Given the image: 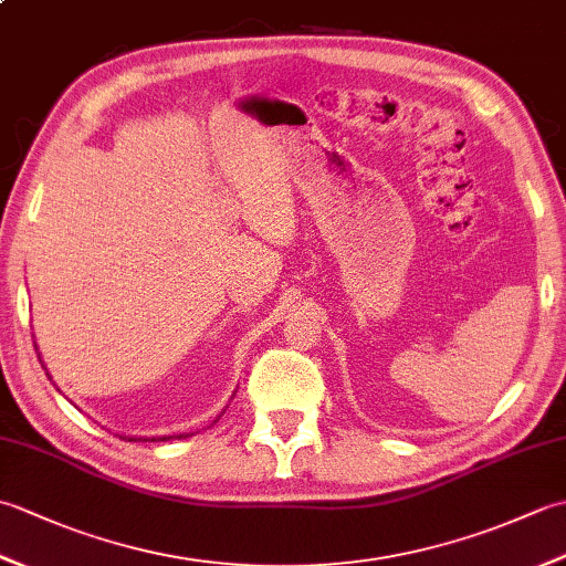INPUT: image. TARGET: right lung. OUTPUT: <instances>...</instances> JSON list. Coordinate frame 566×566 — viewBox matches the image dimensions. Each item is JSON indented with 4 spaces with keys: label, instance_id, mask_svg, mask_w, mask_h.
Instances as JSON below:
<instances>
[{
    "label": "right lung",
    "instance_id": "obj_1",
    "mask_svg": "<svg viewBox=\"0 0 566 566\" xmlns=\"http://www.w3.org/2000/svg\"><path fill=\"white\" fill-rule=\"evenodd\" d=\"M43 369H45V365H43ZM128 440H136V438H128Z\"/></svg>",
    "mask_w": 566,
    "mask_h": 566
}]
</instances>
